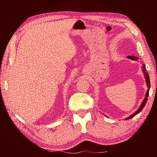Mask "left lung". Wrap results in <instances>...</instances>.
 Returning a JSON list of instances; mask_svg holds the SVG:
<instances>
[{
    "label": "left lung",
    "instance_id": "obj_1",
    "mask_svg": "<svg viewBox=\"0 0 157 157\" xmlns=\"http://www.w3.org/2000/svg\"><path fill=\"white\" fill-rule=\"evenodd\" d=\"M127 57L129 58V59H132V60H138V59H139V58H138L136 56H128ZM143 72H144L145 78V79H146V83H147V86H148V89H147V93H146L145 98V99L143 100L142 104H141V105H140V108L139 109H138L134 113H133L132 116H130L129 117H128V118H127L126 120H128V119H131L132 118H133V117H134L135 116H136V114L140 113V111H142L143 109L144 108L145 105L146 104V102H147V98H148V95H149V91H150V77H149L148 73H147V70H146V68H145V65L143 66Z\"/></svg>",
    "mask_w": 157,
    "mask_h": 157
}]
</instances>
